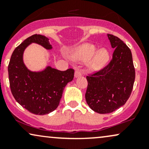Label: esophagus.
I'll return each mask as SVG.
<instances>
[{"label": "esophagus", "instance_id": "1", "mask_svg": "<svg viewBox=\"0 0 149 149\" xmlns=\"http://www.w3.org/2000/svg\"><path fill=\"white\" fill-rule=\"evenodd\" d=\"M81 76H82V73L80 72V71H79V70H76V71H75V74H74L75 78H78V77H80Z\"/></svg>", "mask_w": 149, "mask_h": 149}]
</instances>
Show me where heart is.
<instances>
[{"label": "heart", "mask_w": 149, "mask_h": 149, "mask_svg": "<svg viewBox=\"0 0 149 149\" xmlns=\"http://www.w3.org/2000/svg\"><path fill=\"white\" fill-rule=\"evenodd\" d=\"M73 59L78 61H87V66L91 71H97L109 62L110 52L106 48L97 49L95 45L85 43L79 45L71 53Z\"/></svg>", "instance_id": "1"}]
</instances>
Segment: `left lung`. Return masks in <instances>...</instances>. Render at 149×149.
<instances>
[{
	"mask_svg": "<svg viewBox=\"0 0 149 149\" xmlns=\"http://www.w3.org/2000/svg\"><path fill=\"white\" fill-rule=\"evenodd\" d=\"M112 48L111 61L95 74L87 76V104L98 113H109L126 103L131 95L135 70L131 50L119 38L108 34Z\"/></svg>",
	"mask_w": 149,
	"mask_h": 149,
	"instance_id": "left-lung-1",
	"label": "left lung"
}]
</instances>
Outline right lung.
<instances>
[{
  "instance_id": "right-lung-1",
  "label": "right lung",
  "mask_w": 149,
  "mask_h": 149,
  "mask_svg": "<svg viewBox=\"0 0 149 149\" xmlns=\"http://www.w3.org/2000/svg\"><path fill=\"white\" fill-rule=\"evenodd\" d=\"M32 43L46 49L52 47L47 37L31 36L26 39L13 52L8 65L10 86L15 100L22 107L36 115H45L57 109L64 89L72 81L74 70L61 71L47 66L42 71H33L24 62V50Z\"/></svg>"
}]
</instances>
